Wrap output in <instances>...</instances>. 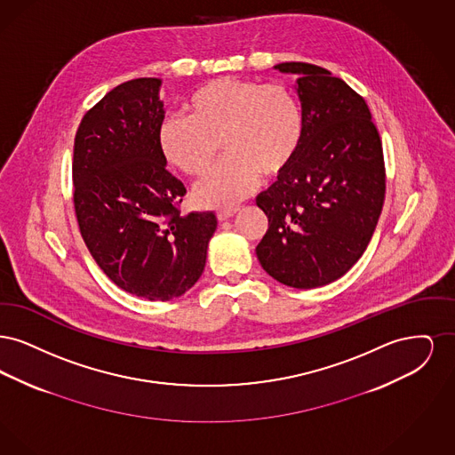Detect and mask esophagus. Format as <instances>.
Returning <instances> with one entry per match:
<instances>
[{
	"mask_svg": "<svg viewBox=\"0 0 455 455\" xmlns=\"http://www.w3.org/2000/svg\"><path fill=\"white\" fill-rule=\"evenodd\" d=\"M237 212L238 208H221V210H218L217 217L220 221H225V220L234 217Z\"/></svg>",
	"mask_w": 455,
	"mask_h": 455,
	"instance_id": "1",
	"label": "esophagus"
}]
</instances>
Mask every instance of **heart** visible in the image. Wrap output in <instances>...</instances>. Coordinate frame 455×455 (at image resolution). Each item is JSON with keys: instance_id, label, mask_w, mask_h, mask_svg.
Here are the masks:
<instances>
[{"instance_id": "b5f03b06", "label": "heart", "mask_w": 455, "mask_h": 455, "mask_svg": "<svg viewBox=\"0 0 455 455\" xmlns=\"http://www.w3.org/2000/svg\"><path fill=\"white\" fill-rule=\"evenodd\" d=\"M186 112L188 117L164 119L156 141L165 162L191 177L210 171L221 143L227 156L196 188L206 206L243 199L258 188L260 175L282 177L302 148V106L283 84L217 78L196 90Z\"/></svg>"}]
</instances>
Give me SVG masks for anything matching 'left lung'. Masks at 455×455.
I'll return each instance as SVG.
<instances>
[{
    "instance_id": "obj_1",
    "label": "left lung",
    "mask_w": 455,
    "mask_h": 455,
    "mask_svg": "<svg viewBox=\"0 0 455 455\" xmlns=\"http://www.w3.org/2000/svg\"><path fill=\"white\" fill-rule=\"evenodd\" d=\"M275 68L299 76L305 132L291 169L256 197L267 217L256 254L276 282L308 290L365 252L386 197L384 152L365 99L341 78L308 63Z\"/></svg>"
}]
</instances>
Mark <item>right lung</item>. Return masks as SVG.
I'll list each match as a JSON object with an SVG mask.
<instances>
[{"mask_svg":"<svg viewBox=\"0 0 455 455\" xmlns=\"http://www.w3.org/2000/svg\"><path fill=\"white\" fill-rule=\"evenodd\" d=\"M160 78L112 88L84 116L73 148V203L80 234L108 280L165 302L203 275L212 212L182 215L184 184L165 169L156 134L165 110Z\"/></svg>","mask_w":455,"mask_h":455,"instance_id":"1","label":"right lung"}]
</instances>
